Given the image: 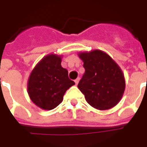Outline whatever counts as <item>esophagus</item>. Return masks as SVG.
<instances>
[{"label":"esophagus","instance_id":"esophagus-1","mask_svg":"<svg viewBox=\"0 0 147 147\" xmlns=\"http://www.w3.org/2000/svg\"><path fill=\"white\" fill-rule=\"evenodd\" d=\"M78 82H79V78H76V80H75V82H76V85H78Z\"/></svg>","mask_w":147,"mask_h":147}]
</instances>
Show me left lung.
<instances>
[{
    "label": "left lung",
    "mask_w": 147,
    "mask_h": 147,
    "mask_svg": "<svg viewBox=\"0 0 147 147\" xmlns=\"http://www.w3.org/2000/svg\"><path fill=\"white\" fill-rule=\"evenodd\" d=\"M85 73L78 88L86 102L98 110H106L119 103L123 97L126 82L118 64L101 50L79 52Z\"/></svg>",
    "instance_id": "1"
}]
</instances>
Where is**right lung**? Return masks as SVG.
Listing matches in <instances>:
<instances>
[{
	"mask_svg": "<svg viewBox=\"0 0 147 147\" xmlns=\"http://www.w3.org/2000/svg\"><path fill=\"white\" fill-rule=\"evenodd\" d=\"M61 55L45 56L31 71L28 81V93L39 108L51 110L63 100L65 92L75 82L69 79L68 70L61 65Z\"/></svg>",
	"mask_w": 147,
	"mask_h": 147,
	"instance_id": "right-lung-1",
	"label": "right lung"
}]
</instances>
